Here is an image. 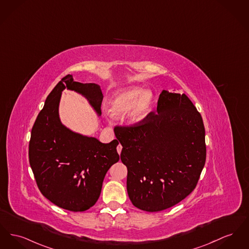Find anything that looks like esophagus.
<instances>
[{
  "label": "esophagus",
  "instance_id": "obj_1",
  "mask_svg": "<svg viewBox=\"0 0 249 249\" xmlns=\"http://www.w3.org/2000/svg\"><path fill=\"white\" fill-rule=\"evenodd\" d=\"M117 152H118V154H120L121 153V150H122V146L121 145H118L117 147Z\"/></svg>",
  "mask_w": 249,
  "mask_h": 249
}]
</instances>
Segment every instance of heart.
Listing matches in <instances>:
<instances>
[{"label":"heart","instance_id":"b5f03b06","mask_svg":"<svg viewBox=\"0 0 249 249\" xmlns=\"http://www.w3.org/2000/svg\"><path fill=\"white\" fill-rule=\"evenodd\" d=\"M154 103L151 91L133 87L117 93L110 101V112L114 116H121L129 112V120L132 124L142 123L149 115Z\"/></svg>","mask_w":249,"mask_h":249}]
</instances>
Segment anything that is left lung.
Instances as JSON below:
<instances>
[{
    "mask_svg": "<svg viewBox=\"0 0 249 249\" xmlns=\"http://www.w3.org/2000/svg\"><path fill=\"white\" fill-rule=\"evenodd\" d=\"M127 166L132 204L159 212L178 204L196 186L206 161L201 115L185 94L162 90L157 113L140 124L116 127Z\"/></svg>",
    "mask_w": 249,
    "mask_h": 249,
    "instance_id": "8db88e82",
    "label": "left lung"
}]
</instances>
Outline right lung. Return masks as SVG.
Here are the masks:
<instances>
[{"label": "right lung", "instance_id": "obj_1", "mask_svg": "<svg viewBox=\"0 0 249 249\" xmlns=\"http://www.w3.org/2000/svg\"><path fill=\"white\" fill-rule=\"evenodd\" d=\"M84 96L99 116L103 95L99 85L75 82L65 76L45 101L31 132L29 161L36 184L47 199L62 209L84 212L97 202L109 168L119 160L113 140L72 132L62 124L59 103L64 89Z\"/></svg>", "mask_w": 249, "mask_h": 249}]
</instances>
